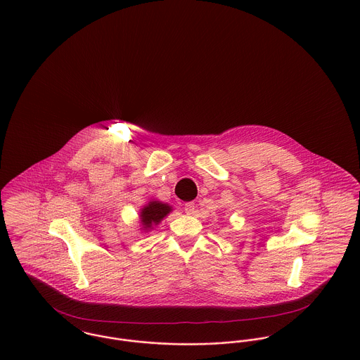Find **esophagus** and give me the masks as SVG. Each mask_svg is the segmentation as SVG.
<instances>
[{
  "label": "esophagus",
  "instance_id": "1",
  "mask_svg": "<svg viewBox=\"0 0 360 360\" xmlns=\"http://www.w3.org/2000/svg\"><path fill=\"white\" fill-rule=\"evenodd\" d=\"M184 210H186L187 214H193V213L195 212V204H194V202H187V204L184 205Z\"/></svg>",
  "mask_w": 360,
  "mask_h": 360
}]
</instances>
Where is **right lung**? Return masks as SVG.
<instances>
[{
    "instance_id": "1",
    "label": "right lung",
    "mask_w": 360,
    "mask_h": 360,
    "mask_svg": "<svg viewBox=\"0 0 360 360\" xmlns=\"http://www.w3.org/2000/svg\"><path fill=\"white\" fill-rule=\"evenodd\" d=\"M172 210V206L166 202L158 200L148 201V204H146L140 209V230H143L144 233L154 230V227H156Z\"/></svg>"
}]
</instances>
